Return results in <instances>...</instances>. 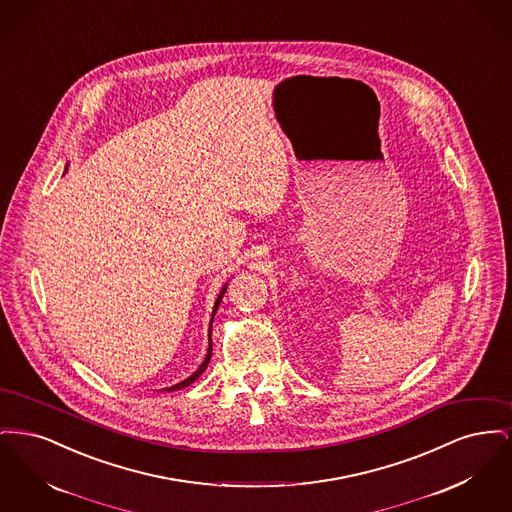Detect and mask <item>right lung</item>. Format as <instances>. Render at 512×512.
<instances>
[{"label":"right lung","instance_id":"add662e5","mask_svg":"<svg viewBox=\"0 0 512 512\" xmlns=\"http://www.w3.org/2000/svg\"><path fill=\"white\" fill-rule=\"evenodd\" d=\"M67 171V169H65ZM226 292V284H224V288H222V292L219 293V297H217V301H215V307H213V317H215V313H217V309H219L220 301H222V295ZM213 317H211V324H209V349H207V355H205V361L199 365V368L195 370L194 374L190 376V378H186L184 382H180V384H176V386H171V388H167V391H176L180 390V388H188L194 380H197L203 372H205V368L209 366V361H211V353H213V343H211V328H213Z\"/></svg>","mask_w":512,"mask_h":512}]
</instances>
